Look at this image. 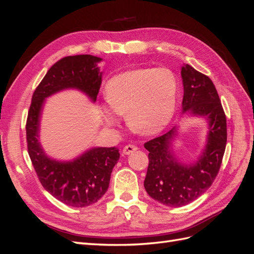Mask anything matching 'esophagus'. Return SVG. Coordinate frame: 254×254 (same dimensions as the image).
Here are the masks:
<instances>
[{"label": "esophagus", "instance_id": "1", "mask_svg": "<svg viewBox=\"0 0 254 254\" xmlns=\"http://www.w3.org/2000/svg\"><path fill=\"white\" fill-rule=\"evenodd\" d=\"M136 150H137V147L135 145L128 144L125 146L124 148H123V153H124V155H131L132 152H134Z\"/></svg>", "mask_w": 254, "mask_h": 254}]
</instances>
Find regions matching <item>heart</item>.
Segmentation results:
<instances>
[{
	"mask_svg": "<svg viewBox=\"0 0 254 254\" xmlns=\"http://www.w3.org/2000/svg\"><path fill=\"white\" fill-rule=\"evenodd\" d=\"M106 120L115 124V112L126 114L128 124L144 134L161 132L174 118L178 81L168 68H137L112 77L106 87Z\"/></svg>",
	"mask_w": 254,
	"mask_h": 254,
	"instance_id": "heart-1",
	"label": "heart"
}]
</instances>
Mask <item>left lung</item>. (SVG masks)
<instances>
[{"label":"left lung","mask_w":254,"mask_h":254,"mask_svg":"<svg viewBox=\"0 0 254 254\" xmlns=\"http://www.w3.org/2000/svg\"><path fill=\"white\" fill-rule=\"evenodd\" d=\"M181 77L184 91L182 111L205 117L209 122L207 141L201 157L190 165L177 162L171 150L176 127L144 144L149 151L145 190L160 203L176 207L194 201L212 186L227 144V119L213 81L190 64L182 65Z\"/></svg>","instance_id":"left-lung-1"}]
</instances>
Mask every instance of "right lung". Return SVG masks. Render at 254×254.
<instances>
[{"mask_svg": "<svg viewBox=\"0 0 254 254\" xmlns=\"http://www.w3.org/2000/svg\"><path fill=\"white\" fill-rule=\"evenodd\" d=\"M101 60L91 55L58 60L36 88L27 115V149L38 179L52 196L68 206H88L104 196L120 152L115 147H95L71 162L52 160L38 141L40 114L45 98L68 88L82 91L95 102L102 84L96 65Z\"/></svg>", "mask_w": 254, "mask_h": 254, "instance_id": "obj_1", "label": "right lung"}]
</instances>
